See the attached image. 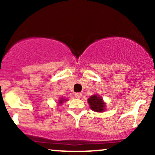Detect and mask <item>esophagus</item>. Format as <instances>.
I'll return each mask as SVG.
<instances>
[{
  "label": "esophagus",
  "instance_id": "obj_1",
  "mask_svg": "<svg viewBox=\"0 0 155 155\" xmlns=\"http://www.w3.org/2000/svg\"><path fill=\"white\" fill-rule=\"evenodd\" d=\"M81 96L82 95H81V92H76V93H75V97H76V98H78V99L81 98Z\"/></svg>",
  "mask_w": 155,
  "mask_h": 155
}]
</instances>
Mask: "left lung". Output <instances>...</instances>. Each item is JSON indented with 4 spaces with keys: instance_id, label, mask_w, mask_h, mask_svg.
I'll return each mask as SVG.
<instances>
[{
    "instance_id": "left-lung-1",
    "label": "left lung",
    "mask_w": 155,
    "mask_h": 155,
    "mask_svg": "<svg viewBox=\"0 0 155 155\" xmlns=\"http://www.w3.org/2000/svg\"><path fill=\"white\" fill-rule=\"evenodd\" d=\"M87 101L90 106V108L92 111L96 112H102L104 111L105 109H106L105 108L106 104H105L104 101H103V98L100 95H93L90 96Z\"/></svg>"
}]
</instances>
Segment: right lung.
Instances as JSON below:
<instances>
[{
    "mask_svg": "<svg viewBox=\"0 0 155 155\" xmlns=\"http://www.w3.org/2000/svg\"><path fill=\"white\" fill-rule=\"evenodd\" d=\"M68 100L67 99H65V97H61V98L60 99L59 101H58V104H59V105H61V104H63L64 102H65V101H67Z\"/></svg>",
    "mask_w": 155,
    "mask_h": 155,
    "instance_id": "right-lung-1",
    "label": "right lung"
}]
</instances>
